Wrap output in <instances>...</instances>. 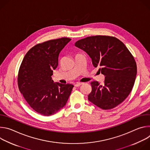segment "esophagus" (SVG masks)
<instances>
[{"instance_id":"esophagus-1","label":"esophagus","mask_w":150,"mask_h":150,"mask_svg":"<svg viewBox=\"0 0 150 150\" xmlns=\"http://www.w3.org/2000/svg\"><path fill=\"white\" fill-rule=\"evenodd\" d=\"M82 84V83H81V82H76V83H75V86L76 87H79L80 85H81Z\"/></svg>"}]
</instances>
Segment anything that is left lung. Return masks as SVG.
Wrapping results in <instances>:
<instances>
[{"label": "left lung", "mask_w": 150, "mask_h": 150, "mask_svg": "<svg viewBox=\"0 0 150 150\" xmlns=\"http://www.w3.org/2000/svg\"><path fill=\"white\" fill-rule=\"evenodd\" d=\"M75 46L86 52L105 76L101 85L91 82L88 100L104 110L122 103L132 91L137 73L135 60L125 45L114 37L96 35L79 40Z\"/></svg>", "instance_id": "left-lung-1"}]
</instances>
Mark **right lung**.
I'll list each match as a JSON object with an SVG mask.
<instances>
[{"instance_id":"right-lung-1","label":"right lung","mask_w":150,"mask_h":150,"mask_svg":"<svg viewBox=\"0 0 150 150\" xmlns=\"http://www.w3.org/2000/svg\"><path fill=\"white\" fill-rule=\"evenodd\" d=\"M71 40H52L33 47L21 63L18 88L31 108L38 113L51 116L67 103L74 85L54 82L52 76L58 66L60 52Z\"/></svg>"}]
</instances>
